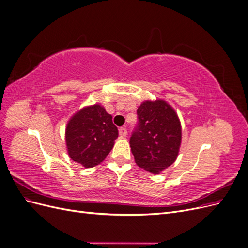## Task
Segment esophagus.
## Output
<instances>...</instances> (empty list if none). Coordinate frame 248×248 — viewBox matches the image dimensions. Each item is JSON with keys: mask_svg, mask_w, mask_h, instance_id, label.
Returning a JSON list of instances; mask_svg holds the SVG:
<instances>
[{"mask_svg": "<svg viewBox=\"0 0 248 248\" xmlns=\"http://www.w3.org/2000/svg\"><path fill=\"white\" fill-rule=\"evenodd\" d=\"M119 134H120V137H121V138L126 137L127 136L126 128H124V127H120V128H119Z\"/></svg>", "mask_w": 248, "mask_h": 248, "instance_id": "1", "label": "esophagus"}]
</instances>
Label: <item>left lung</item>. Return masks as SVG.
Segmentation results:
<instances>
[{"mask_svg": "<svg viewBox=\"0 0 248 248\" xmlns=\"http://www.w3.org/2000/svg\"><path fill=\"white\" fill-rule=\"evenodd\" d=\"M139 123L130 138L136 163L152 174L171 166L181 145V123L177 112L161 99L144 101L138 108Z\"/></svg>", "mask_w": 248, "mask_h": 248, "instance_id": "left-lung-1", "label": "left lung"}]
</instances>
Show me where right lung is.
<instances>
[{"instance_id": "right-lung-1", "label": "right lung", "mask_w": 248, "mask_h": 248, "mask_svg": "<svg viewBox=\"0 0 248 248\" xmlns=\"http://www.w3.org/2000/svg\"><path fill=\"white\" fill-rule=\"evenodd\" d=\"M118 134L111 115L103 107L98 103L86 107L67 124L65 140L68 155L82 167L93 168L106 159Z\"/></svg>"}]
</instances>
